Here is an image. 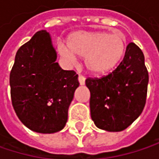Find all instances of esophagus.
I'll use <instances>...</instances> for the list:
<instances>
[{"mask_svg":"<svg viewBox=\"0 0 159 159\" xmlns=\"http://www.w3.org/2000/svg\"><path fill=\"white\" fill-rule=\"evenodd\" d=\"M78 81H79V84H81V85L84 84V82H85V78H84V76H83V75H79V76H78Z\"/></svg>","mask_w":159,"mask_h":159,"instance_id":"34e87169","label":"esophagus"}]
</instances>
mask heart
<instances>
[{
	"instance_id": "1",
	"label": "heart",
	"mask_w": 159,
	"mask_h": 159,
	"mask_svg": "<svg viewBox=\"0 0 159 159\" xmlns=\"http://www.w3.org/2000/svg\"><path fill=\"white\" fill-rule=\"evenodd\" d=\"M68 47L61 44V55L70 62L76 61L75 55L84 58L86 70L95 75H106L122 60L127 40L120 33L106 31H77L71 34Z\"/></svg>"
}]
</instances>
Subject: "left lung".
Masks as SVG:
<instances>
[{"label": "left lung", "mask_w": 159, "mask_h": 159, "mask_svg": "<svg viewBox=\"0 0 159 159\" xmlns=\"http://www.w3.org/2000/svg\"><path fill=\"white\" fill-rule=\"evenodd\" d=\"M90 112L95 125L108 132H120L142 113L147 94L148 72L143 51L128 44L123 60L111 74L87 78Z\"/></svg>", "instance_id": "1"}]
</instances>
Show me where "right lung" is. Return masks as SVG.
I'll return each instance as SVG.
<instances>
[{"label": "right lung", "mask_w": 159, "mask_h": 159, "mask_svg": "<svg viewBox=\"0 0 159 159\" xmlns=\"http://www.w3.org/2000/svg\"><path fill=\"white\" fill-rule=\"evenodd\" d=\"M56 59L49 34L40 30L17 50L10 73L16 115L36 133L54 134L64 128L69 106L79 86L76 73L62 70Z\"/></svg>", "instance_id": "1"}]
</instances>
